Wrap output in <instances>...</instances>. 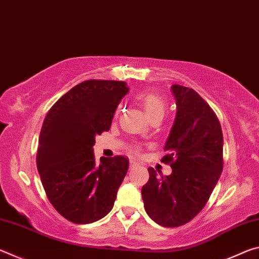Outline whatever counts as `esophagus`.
Segmentation results:
<instances>
[{
	"mask_svg": "<svg viewBox=\"0 0 259 259\" xmlns=\"http://www.w3.org/2000/svg\"><path fill=\"white\" fill-rule=\"evenodd\" d=\"M137 166H138V163H136L135 161H131V162H130V168H131V169L137 168Z\"/></svg>",
	"mask_w": 259,
	"mask_h": 259,
	"instance_id": "esophagus-1",
	"label": "esophagus"
}]
</instances>
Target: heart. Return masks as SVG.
<instances>
[{
  "label": "heart",
  "instance_id": "obj_1",
  "mask_svg": "<svg viewBox=\"0 0 259 259\" xmlns=\"http://www.w3.org/2000/svg\"><path fill=\"white\" fill-rule=\"evenodd\" d=\"M135 98L137 102L142 105L143 108L145 109L146 114L150 119H154L156 116L163 117L164 113L166 111V102L161 97V96L152 93H139L135 96ZM121 111V105L116 107L115 109V116ZM133 153H138V147H133Z\"/></svg>",
  "mask_w": 259,
  "mask_h": 259
}]
</instances>
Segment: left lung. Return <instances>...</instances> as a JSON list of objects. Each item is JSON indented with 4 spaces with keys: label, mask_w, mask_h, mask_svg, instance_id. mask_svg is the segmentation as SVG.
Wrapping results in <instances>:
<instances>
[{
    "label": "left lung",
    "mask_w": 259,
    "mask_h": 259,
    "mask_svg": "<svg viewBox=\"0 0 259 259\" xmlns=\"http://www.w3.org/2000/svg\"><path fill=\"white\" fill-rule=\"evenodd\" d=\"M177 115L162 157L169 176L150 179L142 188L148 216L161 226L178 227L192 221L211 195L223 171V133L216 114L191 88L174 84Z\"/></svg>",
    "instance_id": "8db88e82"
}]
</instances>
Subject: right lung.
Masks as SVG:
<instances>
[{"label": "right lung", "mask_w": 259, "mask_h": 259, "mask_svg": "<svg viewBox=\"0 0 259 259\" xmlns=\"http://www.w3.org/2000/svg\"><path fill=\"white\" fill-rule=\"evenodd\" d=\"M126 83L87 80L49 109L38 138L36 165L50 203L75 224H89L111 211L128 171L122 155L96 161V136L111 128Z\"/></svg>", "instance_id": "right-lung-1"}]
</instances>
